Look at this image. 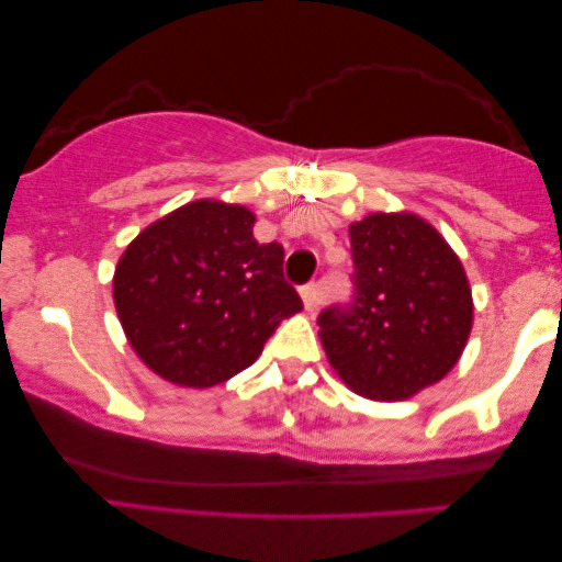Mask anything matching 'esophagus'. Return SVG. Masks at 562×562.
<instances>
[{"label":"esophagus","mask_w":562,"mask_h":562,"mask_svg":"<svg viewBox=\"0 0 562 562\" xmlns=\"http://www.w3.org/2000/svg\"><path fill=\"white\" fill-rule=\"evenodd\" d=\"M299 294H302V302L306 306V312L317 310V306H319V286H317V283H304V286L299 289Z\"/></svg>","instance_id":"1"}]
</instances>
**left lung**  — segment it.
I'll return each instance as SVG.
<instances>
[{
  "label": "left lung",
  "mask_w": 562,
  "mask_h": 562,
  "mask_svg": "<svg viewBox=\"0 0 562 562\" xmlns=\"http://www.w3.org/2000/svg\"><path fill=\"white\" fill-rule=\"evenodd\" d=\"M352 302L319 314V340L345 386L404 402L458 363L473 327L463 263L417 214L373 212L350 225Z\"/></svg>",
  "instance_id": "left-lung-1"
}]
</instances>
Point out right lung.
I'll list each match as a JSON object with an SVG mask.
<instances>
[{
	"instance_id": "right-lung-1",
	"label": "right lung",
	"mask_w": 562,
	"mask_h": 562,
	"mask_svg": "<svg viewBox=\"0 0 562 562\" xmlns=\"http://www.w3.org/2000/svg\"><path fill=\"white\" fill-rule=\"evenodd\" d=\"M256 214L196 199L145 227L114 268L117 317L160 379L210 389L256 363L281 319L302 312L283 248L252 237Z\"/></svg>"
}]
</instances>
